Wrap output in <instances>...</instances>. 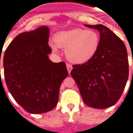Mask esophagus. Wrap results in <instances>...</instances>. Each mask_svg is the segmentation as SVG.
Masks as SVG:
<instances>
[{"instance_id":"esophagus-1","label":"esophagus","mask_w":133,"mask_h":133,"mask_svg":"<svg viewBox=\"0 0 133 133\" xmlns=\"http://www.w3.org/2000/svg\"><path fill=\"white\" fill-rule=\"evenodd\" d=\"M72 65H70V64H67V70H68V73H70L71 72V70H72Z\"/></svg>"}]
</instances>
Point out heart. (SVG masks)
Listing matches in <instances>:
<instances>
[{
    "label": "heart",
    "mask_w": 133,
    "mask_h": 133,
    "mask_svg": "<svg viewBox=\"0 0 133 133\" xmlns=\"http://www.w3.org/2000/svg\"><path fill=\"white\" fill-rule=\"evenodd\" d=\"M99 36L94 30L75 29L61 31L54 37L58 47L65 50L68 59L73 63L82 64L92 58L98 50ZM51 48L57 52V46L51 44Z\"/></svg>",
    "instance_id": "b5f03b06"
}]
</instances>
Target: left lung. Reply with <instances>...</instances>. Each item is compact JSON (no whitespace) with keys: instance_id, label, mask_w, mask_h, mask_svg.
I'll use <instances>...</instances> for the list:
<instances>
[{"instance_id":"1","label":"left lung","mask_w":133,"mask_h":133,"mask_svg":"<svg viewBox=\"0 0 133 133\" xmlns=\"http://www.w3.org/2000/svg\"><path fill=\"white\" fill-rule=\"evenodd\" d=\"M100 33L98 50L82 65H74L70 74L86 105L105 109L115 105L124 91L129 75L128 52L124 42L102 24H85Z\"/></svg>"}]
</instances>
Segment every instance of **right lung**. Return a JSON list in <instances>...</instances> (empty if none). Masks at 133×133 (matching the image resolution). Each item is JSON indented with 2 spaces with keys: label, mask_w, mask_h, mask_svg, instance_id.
I'll use <instances>...</instances> for the list:
<instances>
[{
  "label": "right lung",
  "mask_w": 133,
  "mask_h": 133,
  "mask_svg": "<svg viewBox=\"0 0 133 133\" xmlns=\"http://www.w3.org/2000/svg\"><path fill=\"white\" fill-rule=\"evenodd\" d=\"M49 37L46 26L21 33L8 45L3 58L9 91L31 114L44 113L56 107L60 85L68 75L64 62L49 59Z\"/></svg>",
  "instance_id": "add662e5"
}]
</instances>
